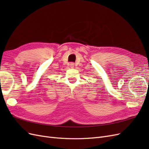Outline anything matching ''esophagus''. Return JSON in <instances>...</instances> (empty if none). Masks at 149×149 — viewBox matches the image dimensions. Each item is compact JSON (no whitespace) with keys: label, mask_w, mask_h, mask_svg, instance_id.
Returning <instances> with one entry per match:
<instances>
[{"label":"esophagus","mask_w":149,"mask_h":149,"mask_svg":"<svg viewBox=\"0 0 149 149\" xmlns=\"http://www.w3.org/2000/svg\"><path fill=\"white\" fill-rule=\"evenodd\" d=\"M70 66L71 68H73L74 67V63H70Z\"/></svg>","instance_id":"esophagus-1"}]
</instances>
